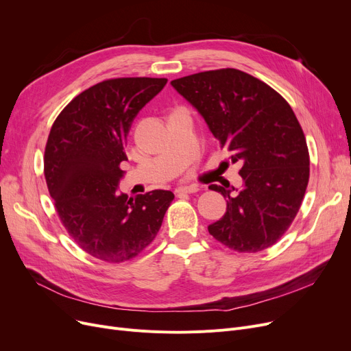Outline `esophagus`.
<instances>
[{
  "instance_id": "1",
  "label": "esophagus",
  "mask_w": 351,
  "mask_h": 351,
  "mask_svg": "<svg viewBox=\"0 0 351 351\" xmlns=\"http://www.w3.org/2000/svg\"><path fill=\"white\" fill-rule=\"evenodd\" d=\"M199 189H198V186H184V187H180L178 190H177V193H187V194H194V193H197Z\"/></svg>"
}]
</instances>
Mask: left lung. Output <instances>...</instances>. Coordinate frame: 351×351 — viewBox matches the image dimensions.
<instances>
[{"instance_id": "left-lung-1", "label": "left lung", "mask_w": 351, "mask_h": 351, "mask_svg": "<svg viewBox=\"0 0 351 351\" xmlns=\"http://www.w3.org/2000/svg\"><path fill=\"white\" fill-rule=\"evenodd\" d=\"M171 86L193 104L243 164L240 191L211 184L227 198V211L208 232L239 253L274 245L302 207L310 177V156L302 125L290 104L264 81L236 69L191 74Z\"/></svg>"}]
</instances>
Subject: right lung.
<instances>
[{
    "label": "right lung",
    "mask_w": 351,
    "mask_h": 351,
    "mask_svg": "<svg viewBox=\"0 0 351 351\" xmlns=\"http://www.w3.org/2000/svg\"><path fill=\"white\" fill-rule=\"evenodd\" d=\"M167 78H111L82 91L58 114L45 145L44 176L62 226L94 258L119 264L153 243L174 194L117 193L124 145L138 111Z\"/></svg>",
    "instance_id": "obj_1"
}]
</instances>
